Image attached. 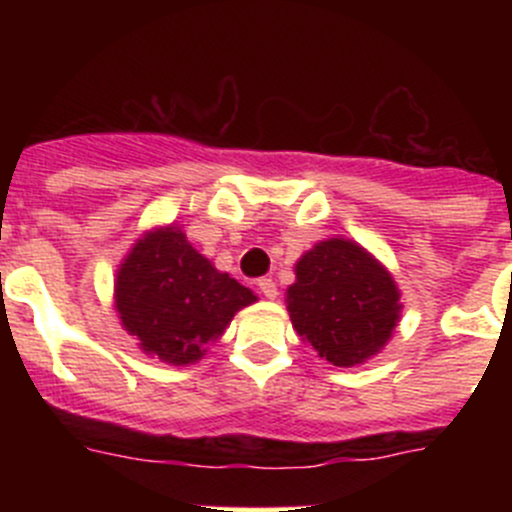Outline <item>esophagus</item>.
Wrapping results in <instances>:
<instances>
[{
  "mask_svg": "<svg viewBox=\"0 0 512 512\" xmlns=\"http://www.w3.org/2000/svg\"><path fill=\"white\" fill-rule=\"evenodd\" d=\"M257 289H260L267 299L277 297V285H275V280H270V277H262V280H257Z\"/></svg>",
  "mask_w": 512,
  "mask_h": 512,
  "instance_id": "esophagus-1",
  "label": "esophagus"
}]
</instances>
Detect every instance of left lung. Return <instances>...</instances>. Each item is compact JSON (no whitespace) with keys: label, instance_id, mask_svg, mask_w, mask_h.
<instances>
[{"label":"left lung","instance_id":"left-lung-1","mask_svg":"<svg viewBox=\"0 0 512 512\" xmlns=\"http://www.w3.org/2000/svg\"><path fill=\"white\" fill-rule=\"evenodd\" d=\"M401 292L391 272L359 242L327 237L304 252L287 287L292 327L334 366L369 361L394 337Z\"/></svg>","mask_w":512,"mask_h":512}]
</instances>
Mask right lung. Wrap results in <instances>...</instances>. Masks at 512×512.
<instances>
[{
  "label": "right lung",
  "instance_id": "obj_1",
  "mask_svg": "<svg viewBox=\"0 0 512 512\" xmlns=\"http://www.w3.org/2000/svg\"><path fill=\"white\" fill-rule=\"evenodd\" d=\"M252 289L200 255L175 223L146 230L116 270L113 309L143 354L173 366L200 361Z\"/></svg>",
  "mask_w": 512,
  "mask_h": 512
}]
</instances>
